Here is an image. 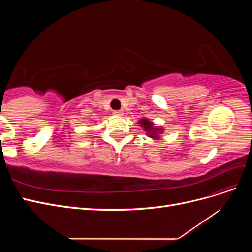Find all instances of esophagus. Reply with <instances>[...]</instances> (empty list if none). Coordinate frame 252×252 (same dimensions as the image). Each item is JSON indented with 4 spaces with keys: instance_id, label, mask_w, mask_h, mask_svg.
Returning <instances> with one entry per match:
<instances>
[{
    "instance_id": "1",
    "label": "esophagus",
    "mask_w": 252,
    "mask_h": 252,
    "mask_svg": "<svg viewBox=\"0 0 252 252\" xmlns=\"http://www.w3.org/2000/svg\"><path fill=\"white\" fill-rule=\"evenodd\" d=\"M114 116H122V114H123V111H121V110H113V112H112Z\"/></svg>"
}]
</instances>
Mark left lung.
<instances>
[{"instance_id":"1","label":"left lung","mask_w":252,"mask_h":252,"mask_svg":"<svg viewBox=\"0 0 252 252\" xmlns=\"http://www.w3.org/2000/svg\"><path fill=\"white\" fill-rule=\"evenodd\" d=\"M140 124L144 128V130L147 132V135H149V138H152V139H158L159 133H162L163 131L162 128L156 127L154 123L147 119H142L140 121Z\"/></svg>"}]
</instances>
